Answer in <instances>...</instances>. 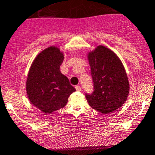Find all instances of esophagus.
Masks as SVG:
<instances>
[{
  "label": "esophagus",
  "mask_w": 155,
  "mask_h": 155,
  "mask_svg": "<svg viewBox=\"0 0 155 155\" xmlns=\"http://www.w3.org/2000/svg\"><path fill=\"white\" fill-rule=\"evenodd\" d=\"M75 89H76L78 91H81V86H79V85H77V86H75Z\"/></svg>",
  "instance_id": "esophagus-1"
}]
</instances>
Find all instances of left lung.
Listing matches in <instances>:
<instances>
[{
    "label": "left lung",
    "instance_id": "8db88e82",
    "mask_svg": "<svg viewBox=\"0 0 155 155\" xmlns=\"http://www.w3.org/2000/svg\"><path fill=\"white\" fill-rule=\"evenodd\" d=\"M94 92L86 94L89 105L102 114L120 108L126 101L129 83L125 68L114 51L98 45L87 54Z\"/></svg>",
    "mask_w": 155,
    "mask_h": 155
}]
</instances>
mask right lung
<instances>
[{"label":"right lung","mask_w":155,"mask_h":155,"mask_svg":"<svg viewBox=\"0 0 155 155\" xmlns=\"http://www.w3.org/2000/svg\"><path fill=\"white\" fill-rule=\"evenodd\" d=\"M64 54L56 46H50L38 54L29 68L26 94L33 106L45 113L63 108L75 89L60 71Z\"/></svg>","instance_id":"obj_1"}]
</instances>
